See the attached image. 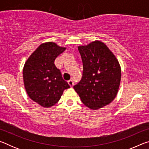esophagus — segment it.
Instances as JSON below:
<instances>
[{"mask_svg": "<svg viewBox=\"0 0 149 149\" xmlns=\"http://www.w3.org/2000/svg\"><path fill=\"white\" fill-rule=\"evenodd\" d=\"M68 84H69V85H70L71 87H73V85H74V81H73L72 79H70V80L68 81Z\"/></svg>", "mask_w": 149, "mask_h": 149, "instance_id": "34e87169", "label": "esophagus"}]
</instances>
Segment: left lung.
I'll use <instances>...</instances> for the list:
<instances>
[{
    "instance_id": "obj_1",
    "label": "left lung",
    "mask_w": 149,
    "mask_h": 149,
    "mask_svg": "<svg viewBox=\"0 0 149 149\" xmlns=\"http://www.w3.org/2000/svg\"><path fill=\"white\" fill-rule=\"evenodd\" d=\"M83 62V75L74 86L82 102L97 110L112 102L121 81V68L114 54L104 42L95 41L78 47Z\"/></svg>"
}]
</instances>
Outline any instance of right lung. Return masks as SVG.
<instances>
[{
	"mask_svg": "<svg viewBox=\"0 0 149 149\" xmlns=\"http://www.w3.org/2000/svg\"><path fill=\"white\" fill-rule=\"evenodd\" d=\"M65 50L54 42L42 43L24 64L25 89L30 99L43 107L56 104L64 91L70 87L54 64L56 58Z\"/></svg>",
	"mask_w": 149,
	"mask_h": 149,
	"instance_id": "right-lung-1",
	"label": "right lung"
}]
</instances>
